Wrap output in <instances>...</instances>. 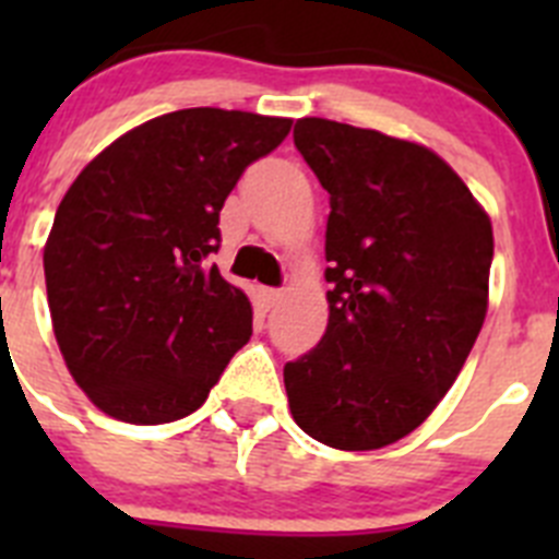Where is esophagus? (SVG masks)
Here are the masks:
<instances>
[{"mask_svg": "<svg viewBox=\"0 0 559 559\" xmlns=\"http://www.w3.org/2000/svg\"><path fill=\"white\" fill-rule=\"evenodd\" d=\"M280 296H283V290L280 288H263L260 290V302H263L265 310H271L276 302H280Z\"/></svg>", "mask_w": 559, "mask_h": 559, "instance_id": "1", "label": "esophagus"}]
</instances>
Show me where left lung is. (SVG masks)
<instances>
[{
  "label": "left lung",
  "mask_w": 559,
  "mask_h": 559,
  "mask_svg": "<svg viewBox=\"0 0 559 559\" xmlns=\"http://www.w3.org/2000/svg\"><path fill=\"white\" fill-rule=\"evenodd\" d=\"M294 145L330 192L322 341L285 364L296 426L338 451L392 445L453 386L487 316L492 226L417 142L305 117Z\"/></svg>",
  "instance_id": "left-lung-1"
}]
</instances>
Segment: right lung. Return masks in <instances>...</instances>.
Returning <instances> with one entry per match:
<instances>
[{
	"mask_svg": "<svg viewBox=\"0 0 559 559\" xmlns=\"http://www.w3.org/2000/svg\"><path fill=\"white\" fill-rule=\"evenodd\" d=\"M288 131L285 117L181 108L72 181L44 246L47 299L69 372L108 417H187L249 341V296L206 257L226 195Z\"/></svg>",
	"mask_w": 559,
	"mask_h": 559,
	"instance_id": "obj_1",
	"label": "right lung"
}]
</instances>
